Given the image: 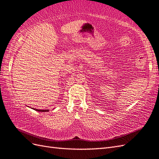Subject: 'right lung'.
I'll return each mask as SVG.
<instances>
[{"label": "right lung", "mask_w": 159, "mask_h": 159, "mask_svg": "<svg viewBox=\"0 0 159 159\" xmlns=\"http://www.w3.org/2000/svg\"><path fill=\"white\" fill-rule=\"evenodd\" d=\"M31 109H33L34 110L36 111H38V112H48V109H47V110H40V109H34V108H31Z\"/></svg>", "instance_id": "right-lung-1"}]
</instances>
